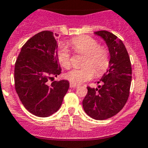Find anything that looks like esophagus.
<instances>
[{"label": "esophagus", "instance_id": "esophagus-1", "mask_svg": "<svg viewBox=\"0 0 148 148\" xmlns=\"http://www.w3.org/2000/svg\"><path fill=\"white\" fill-rule=\"evenodd\" d=\"M77 85L74 84H72V83H71V84H70L71 88H75V87H77Z\"/></svg>", "mask_w": 148, "mask_h": 148}]
</instances>
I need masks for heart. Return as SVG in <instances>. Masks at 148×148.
<instances>
[{"label":"heart","mask_w":148,"mask_h":148,"mask_svg":"<svg viewBox=\"0 0 148 148\" xmlns=\"http://www.w3.org/2000/svg\"><path fill=\"white\" fill-rule=\"evenodd\" d=\"M70 45L75 52L85 55L84 65L81 68H73L65 74L66 79L74 84H79L92 79L96 74L100 75L109 67V58L108 50L99 46L98 41L90 36H82L72 39ZM58 62L64 68L71 65L70 53L68 49L61 46L58 50Z\"/></svg>","instance_id":"1"}]
</instances>
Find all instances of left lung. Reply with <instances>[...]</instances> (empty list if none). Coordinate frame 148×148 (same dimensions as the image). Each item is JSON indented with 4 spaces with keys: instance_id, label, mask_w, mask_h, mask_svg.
I'll list each match as a JSON object with an SVG mask.
<instances>
[{
    "instance_id": "8db88e82",
    "label": "left lung",
    "mask_w": 148,
    "mask_h": 148,
    "mask_svg": "<svg viewBox=\"0 0 148 148\" xmlns=\"http://www.w3.org/2000/svg\"><path fill=\"white\" fill-rule=\"evenodd\" d=\"M94 34L107 45L110 55L109 69L97 82L101 84L98 88L87 86L83 107L90 117L104 120L116 115L125 105L132 82V65L125 46L116 36L106 30Z\"/></svg>"
}]
</instances>
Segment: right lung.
<instances>
[{"mask_svg": "<svg viewBox=\"0 0 148 148\" xmlns=\"http://www.w3.org/2000/svg\"><path fill=\"white\" fill-rule=\"evenodd\" d=\"M58 47L53 32L42 31L24 44L16 61V91L24 107L39 117H48L56 112L69 88L66 80L48 84L62 71Z\"/></svg>", "mask_w": 148, "mask_h": 148, "instance_id": "1", "label": "right lung"}]
</instances>
